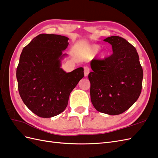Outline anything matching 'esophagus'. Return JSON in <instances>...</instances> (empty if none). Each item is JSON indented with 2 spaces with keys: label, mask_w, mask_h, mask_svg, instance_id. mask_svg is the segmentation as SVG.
<instances>
[{
  "label": "esophagus",
  "mask_w": 158,
  "mask_h": 158,
  "mask_svg": "<svg viewBox=\"0 0 158 158\" xmlns=\"http://www.w3.org/2000/svg\"><path fill=\"white\" fill-rule=\"evenodd\" d=\"M89 73V69L87 67H84V75L85 77H87Z\"/></svg>",
  "instance_id": "obj_1"
}]
</instances>
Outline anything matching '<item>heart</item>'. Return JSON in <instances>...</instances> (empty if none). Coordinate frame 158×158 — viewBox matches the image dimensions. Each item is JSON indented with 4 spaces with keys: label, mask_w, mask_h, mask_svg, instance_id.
<instances>
[{
    "label": "heart",
    "mask_w": 158,
    "mask_h": 158,
    "mask_svg": "<svg viewBox=\"0 0 158 158\" xmlns=\"http://www.w3.org/2000/svg\"><path fill=\"white\" fill-rule=\"evenodd\" d=\"M100 50V45H98V44L91 45L87 48V54L89 56H94L95 54H97ZM104 56H105V53L102 54V57L104 58Z\"/></svg>",
    "instance_id": "1"
}]
</instances>
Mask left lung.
I'll use <instances>...</instances> for the list:
<instances>
[{
    "instance_id": "8db88e82",
    "label": "left lung",
    "mask_w": 158,
    "mask_h": 158,
    "mask_svg": "<svg viewBox=\"0 0 158 158\" xmlns=\"http://www.w3.org/2000/svg\"><path fill=\"white\" fill-rule=\"evenodd\" d=\"M104 41L111 44L113 54L91 62V101L98 112L118 115L137 100L143 73L137 50L125 39L114 35Z\"/></svg>"
}]
</instances>
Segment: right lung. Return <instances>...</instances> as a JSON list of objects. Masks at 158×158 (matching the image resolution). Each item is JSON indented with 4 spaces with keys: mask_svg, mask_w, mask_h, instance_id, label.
<instances>
[{
    "mask_svg": "<svg viewBox=\"0 0 158 158\" xmlns=\"http://www.w3.org/2000/svg\"><path fill=\"white\" fill-rule=\"evenodd\" d=\"M69 39L66 36L42 34L22 50L17 68L18 89L23 103L42 118H51L63 112L73 89L84 77L79 67L70 73L61 68L68 56L63 51Z\"/></svg>",
    "mask_w": 158,
    "mask_h": 158,
    "instance_id": "1",
    "label": "right lung"
}]
</instances>
